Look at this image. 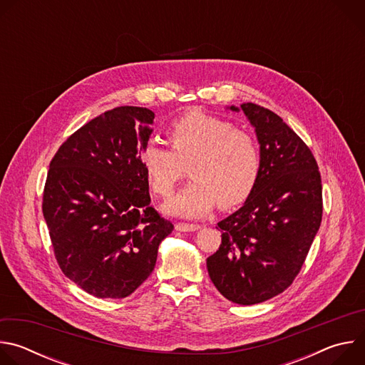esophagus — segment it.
Wrapping results in <instances>:
<instances>
[{
    "mask_svg": "<svg viewBox=\"0 0 365 365\" xmlns=\"http://www.w3.org/2000/svg\"><path fill=\"white\" fill-rule=\"evenodd\" d=\"M176 231H182V232H192V231H197L200 228L199 224H186V222H178L175 225Z\"/></svg>",
    "mask_w": 365,
    "mask_h": 365,
    "instance_id": "esophagus-1",
    "label": "esophagus"
}]
</instances>
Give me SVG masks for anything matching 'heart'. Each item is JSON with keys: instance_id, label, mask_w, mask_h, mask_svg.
Instances as JSON below:
<instances>
[{"instance_id": "heart-1", "label": "heart", "mask_w": 365, "mask_h": 365, "mask_svg": "<svg viewBox=\"0 0 365 365\" xmlns=\"http://www.w3.org/2000/svg\"><path fill=\"white\" fill-rule=\"evenodd\" d=\"M173 150L150 141L140 153V162L151 190L168 199L190 163V182L166 212L200 218L218 203L231 210L251 195L262 166L255 140L221 117L199 110L176 118L168 130Z\"/></svg>"}]
</instances>
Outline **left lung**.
I'll use <instances>...</instances> for the list:
<instances>
[{
  "mask_svg": "<svg viewBox=\"0 0 365 365\" xmlns=\"http://www.w3.org/2000/svg\"><path fill=\"white\" fill-rule=\"evenodd\" d=\"M241 110L255 130L262 166L244 205L218 222L222 241L206 267L224 297L255 304L299 274L321 227L322 180L314 154L277 114L252 102Z\"/></svg>",
  "mask_w": 365,
  "mask_h": 365,
  "instance_id": "8db88e82",
  "label": "left lung"
}]
</instances>
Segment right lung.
I'll use <instances>...</instances> for the list:
<instances>
[{
    "instance_id": "1",
    "label": "right lung",
    "mask_w": 365,
    "mask_h": 365,
    "mask_svg": "<svg viewBox=\"0 0 365 365\" xmlns=\"http://www.w3.org/2000/svg\"><path fill=\"white\" fill-rule=\"evenodd\" d=\"M154 113L118 107L75 131L50 162L43 215L58 264L101 299L130 296L154 270L173 224L150 205L140 153Z\"/></svg>"
}]
</instances>
